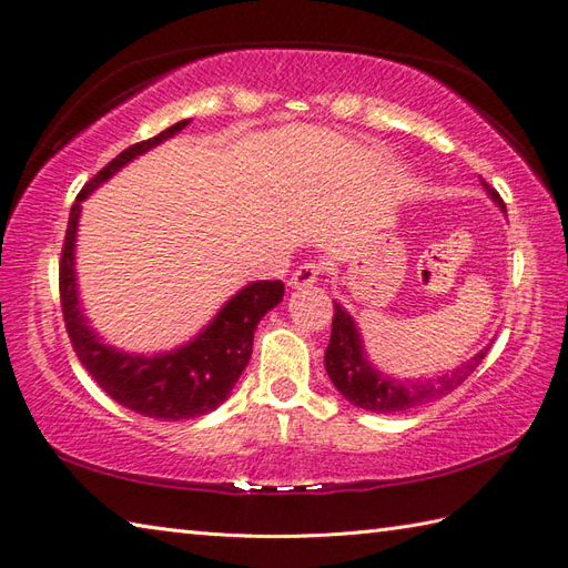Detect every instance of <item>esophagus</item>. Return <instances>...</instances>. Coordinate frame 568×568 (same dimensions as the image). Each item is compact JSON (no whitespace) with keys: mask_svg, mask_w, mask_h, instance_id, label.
Segmentation results:
<instances>
[{"mask_svg":"<svg viewBox=\"0 0 568 568\" xmlns=\"http://www.w3.org/2000/svg\"><path fill=\"white\" fill-rule=\"evenodd\" d=\"M320 275H322V268L317 263H303L291 275V287H295V291H303V287L315 285L320 281Z\"/></svg>","mask_w":568,"mask_h":568,"instance_id":"34e87169","label":"esophagus"}]
</instances>
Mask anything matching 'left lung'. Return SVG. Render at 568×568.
Here are the masks:
<instances>
[{
	"instance_id": "left-lung-1",
	"label": "left lung",
	"mask_w": 568,
	"mask_h": 568,
	"mask_svg": "<svg viewBox=\"0 0 568 568\" xmlns=\"http://www.w3.org/2000/svg\"><path fill=\"white\" fill-rule=\"evenodd\" d=\"M480 185H484V190L488 192V197L505 212V202L500 200L498 192L493 190L484 178H480ZM488 348L490 344L486 348H480L476 356H470L466 364H462L439 378H427V381L390 378L371 364L354 317L348 315L339 303H334L332 336H329L327 354H324V368H327L334 388L339 390L352 405L361 409H371V413H405V409L432 403L437 400V397L458 388V385H462L470 373L478 368L480 361H484V356L488 354Z\"/></svg>"
}]
</instances>
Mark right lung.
<instances>
[{
	"label": "right lung",
	"mask_w": 568,
	"mask_h": 568,
	"mask_svg": "<svg viewBox=\"0 0 568 568\" xmlns=\"http://www.w3.org/2000/svg\"><path fill=\"white\" fill-rule=\"evenodd\" d=\"M187 124L190 119H183V122L161 131L159 136L129 146L80 190L70 210L65 244L60 253V307H63L65 329L80 364L112 400L143 417L165 422L207 415L232 395L239 376L248 366L253 332L265 312L273 310L285 295L281 281L248 283L226 300L224 307L216 312L207 327L197 332L195 339L173 348V352L153 356L126 354L122 348L104 344L102 336L90 327L78 295L75 275V241L82 202L136 155L173 139Z\"/></svg>",
	"instance_id": "obj_1"
}]
</instances>
